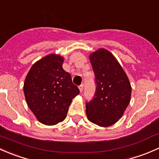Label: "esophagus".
Segmentation results:
<instances>
[{"mask_svg":"<svg viewBox=\"0 0 159 159\" xmlns=\"http://www.w3.org/2000/svg\"><path fill=\"white\" fill-rule=\"evenodd\" d=\"M79 89H80V93H82V92H83V84L80 85V86H79Z\"/></svg>","mask_w":159,"mask_h":159,"instance_id":"1","label":"esophagus"}]
</instances>
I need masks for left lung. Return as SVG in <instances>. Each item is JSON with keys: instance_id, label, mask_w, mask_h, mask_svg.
<instances>
[{"instance_id": "obj_1", "label": "left lung", "mask_w": 159, "mask_h": 159, "mask_svg": "<svg viewBox=\"0 0 159 159\" xmlns=\"http://www.w3.org/2000/svg\"><path fill=\"white\" fill-rule=\"evenodd\" d=\"M89 60L96 88L94 97L86 103V115L96 125L110 126L119 121L129 106L131 84L115 57L106 49L92 53Z\"/></svg>"}]
</instances>
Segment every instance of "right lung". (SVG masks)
I'll return each instance as SVG.
<instances>
[{
    "instance_id": "obj_1",
    "label": "right lung",
    "mask_w": 159,
    "mask_h": 159,
    "mask_svg": "<svg viewBox=\"0 0 159 159\" xmlns=\"http://www.w3.org/2000/svg\"><path fill=\"white\" fill-rule=\"evenodd\" d=\"M63 57L46 56L31 66L24 93L30 109L44 125H56L66 117L72 99L80 93L71 76L62 66Z\"/></svg>"
}]
</instances>
